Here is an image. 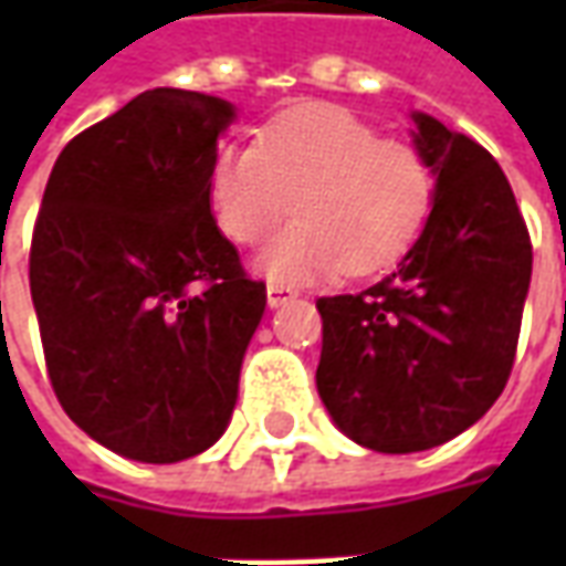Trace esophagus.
I'll return each mask as SVG.
<instances>
[{
	"label": "esophagus",
	"instance_id": "obj_1",
	"mask_svg": "<svg viewBox=\"0 0 566 566\" xmlns=\"http://www.w3.org/2000/svg\"><path fill=\"white\" fill-rule=\"evenodd\" d=\"M294 296H296L294 291H291V287H284V284H270V287H266V303H270V308L284 306V303H291Z\"/></svg>",
	"mask_w": 566,
	"mask_h": 566
}]
</instances>
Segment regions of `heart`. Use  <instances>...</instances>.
Here are the masks:
<instances>
[{"label": "heart", "instance_id": "1", "mask_svg": "<svg viewBox=\"0 0 566 566\" xmlns=\"http://www.w3.org/2000/svg\"><path fill=\"white\" fill-rule=\"evenodd\" d=\"M296 223L254 258L275 284H306L345 266L369 275L412 245L433 202V172L412 145L381 139L333 105L272 117L254 145H227L209 172V209L230 242L254 245Z\"/></svg>", "mask_w": 566, "mask_h": 566}]
</instances>
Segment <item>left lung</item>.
I'll return each instance as SVG.
<instances>
[{"label":"left lung","instance_id":"8db88e82","mask_svg":"<svg viewBox=\"0 0 566 566\" xmlns=\"http://www.w3.org/2000/svg\"><path fill=\"white\" fill-rule=\"evenodd\" d=\"M433 202L397 270L360 294L321 296V403L357 446L409 454L449 442L510 379L531 287V235L497 160L412 112Z\"/></svg>","mask_w":566,"mask_h":566}]
</instances>
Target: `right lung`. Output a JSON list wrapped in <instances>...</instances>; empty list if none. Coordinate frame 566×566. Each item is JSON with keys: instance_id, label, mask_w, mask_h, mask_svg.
Instances as JSON below:
<instances>
[{"instance_id": "obj_1", "label": "right lung", "mask_w": 566, "mask_h": 566, "mask_svg": "<svg viewBox=\"0 0 566 566\" xmlns=\"http://www.w3.org/2000/svg\"><path fill=\"white\" fill-rule=\"evenodd\" d=\"M235 105L157 87L56 157L30 251L48 376L66 416L115 454L175 463L230 424L266 287L209 209Z\"/></svg>"}]
</instances>
